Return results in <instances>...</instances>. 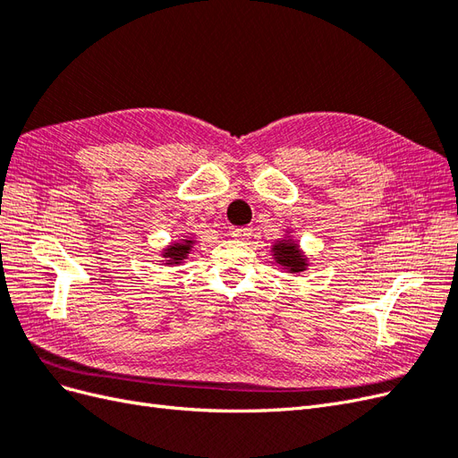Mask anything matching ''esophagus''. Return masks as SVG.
Wrapping results in <instances>:
<instances>
[{
    "label": "esophagus",
    "mask_w": 458,
    "mask_h": 458,
    "mask_svg": "<svg viewBox=\"0 0 458 458\" xmlns=\"http://www.w3.org/2000/svg\"><path fill=\"white\" fill-rule=\"evenodd\" d=\"M233 237L239 239V241H248L252 237V227H234Z\"/></svg>",
    "instance_id": "obj_1"
}]
</instances>
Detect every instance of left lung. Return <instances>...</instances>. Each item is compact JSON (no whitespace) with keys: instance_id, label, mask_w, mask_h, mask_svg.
<instances>
[{"instance_id":"8db88e82","label":"left lung","mask_w":458,"mask_h":458,"mask_svg":"<svg viewBox=\"0 0 458 458\" xmlns=\"http://www.w3.org/2000/svg\"><path fill=\"white\" fill-rule=\"evenodd\" d=\"M271 256L276 266L293 275H300L310 269V258L300 248L293 231H286L281 239H276L271 244Z\"/></svg>"}]
</instances>
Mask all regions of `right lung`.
<instances>
[{"label":"right lung","mask_w":458,"mask_h":458,"mask_svg":"<svg viewBox=\"0 0 458 458\" xmlns=\"http://www.w3.org/2000/svg\"><path fill=\"white\" fill-rule=\"evenodd\" d=\"M197 244V239L192 237L191 233L182 234V239L172 241L168 246L162 248V263L165 267H174V266H182V263L189 258L192 246Z\"/></svg>","instance_id":"add662e5"}]
</instances>
